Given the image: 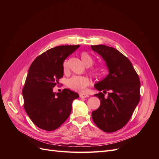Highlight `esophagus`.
I'll return each mask as SVG.
<instances>
[{
	"label": "esophagus",
	"mask_w": 159,
	"mask_h": 159,
	"mask_svg": "<svg viewBox=\"0 0 159 159\" xmlns=\"http://www.w3.org/2000/svg\"><path fill=\"white\" fill-rule=\"evenodd\" d=\"M80 97L81 98H89V95L85 93H80Z\"/></svg>",
	"instance_id": "1"
}]
</instances>
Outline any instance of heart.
<instances>
[{"instance_id":"1","label":"heart","mask_w":159,"mask_h":159,"mask_svg":"<svg viewBox=\"0 0 159 159\" xmlns=\"http://www.w3.org/2000/svg\"><path fill=\"white\" fill-rule=\"evenodd\" d=\"M81 58L84 64L86 66H91L94 63L93 57L91 56L88 52H83L81 54ZM68 62L64 61L63 64V71L65 72L68 71ZM91 74L96 78H101L103 76V70L101 67H94L91 69ZM89 80L88 77L81 75H74L70 78L67 81V85L69 88L75 91H83L85 88L89 85Z\"/></svg>"}]
</instances>
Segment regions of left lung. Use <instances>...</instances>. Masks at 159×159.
Wrapping results in <instances>:
<instances>
[{
	"instance_id": "8db88e82",
	"label": "left lung",
	"mask_w": 159,
	"mask_h": 159,
	"mask_svg": "<svg viewBox=\"0 0 159 159\" xmlns=\"http://www.w3.org/2000/svg\"><path fill=\"white\" fill-rule=\"evenodd\" d=\"M91 47L103 57L109 70V74L94 85L103 92L94 95L99 98L101 104L91 116L102 131H117L128 123L140 100L139 75L130 60L114 48L105 45ZM107 91L108 95L105 97Z\"/></svg>"
}]
</instances>
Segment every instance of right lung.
Masks as SVG:
<instances>
[{
  "label": "right lung",
  "instance_id": "obj_1",
  "mask_svg": "<svg viewBox=\"0 0 159 159\" xmlns=\"http://www.w3.org/2000/svg\"><path fill=\"white\" fill-rule=\"evenodd\" d=\"M80 45L59 46L38 56L30 66L22 89L24 107L34 124L43 130L53 131L70 116L73 101L78 93L68 89L53 92L64 75L66 57Z\"/></svg>",
  "mask_w": 159,
  "mask_h": 159
}]
</instances>
